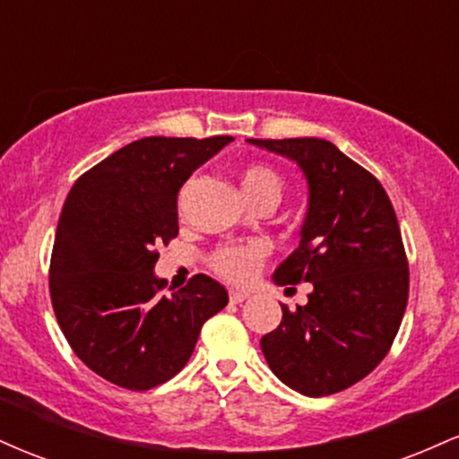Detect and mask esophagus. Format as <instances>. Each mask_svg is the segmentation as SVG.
Here are the masks:
<instances>
[{
    "label": "esophagus",
    "instance_id": "34e87169",
    "mask_svg": "<svg viewBox=\"0 0 459 459\" xmlns=\"http://www.w3.org/2000/svg\"><path fill=\"white\" fill-rule=\"evenodd\" d=\"M246 299H247V293L230 291V302H233V304H241V302H246Z\"/></svg>",
    "mask_w": 459,
    "mask_h": 459
}]
</instances>
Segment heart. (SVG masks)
<instances>
[{
    "instance_id": "heart-1",
    "label": "heart",
    "mask_w": 459,
    "mask_h": 459,
    "mask_svg": "<svg viewBox=\"0 0 459 459\" xmlns=\"http://www.w3.org/2000/svg\"><path fill=\"white\" fill-rule=\"evenodd\" d=\"M196 178H189V181L181 189V200H186L192 192ZM239 186L244 196L250 200L252 204H259L263 200H273L278 203L282 192V181L272 168L263 166V163H252L246 166L239 172ZM267 256V247L261 241H250V244H230L222 246L220 250H215L213 255V270L220 276L226 278L229 282L235 284H246L255 278L256 270Z\"/></svg>"
}]
</instances>
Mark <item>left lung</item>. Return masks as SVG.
Returning <instances> with one entry per match:
<instances>
[{"label": "left lung", "instance_id": "1", "mask_svg": "<svg viewBox=\"0 0 459 459\" xmlns=\"http://www.w3.org/2000/svg\"><path fill=\"white\" fill-rule=\"evenodd\" d=\"M247 142L296 161L308 183L299 246L273 282H310L313 291L307 307L281 304L263 356L293 391L339 393L380 365L402 325L410 273L397 215L380 181L328 140Z\"/></svg>", "mask_w": 459, "mask_h": 459}]
</instances>
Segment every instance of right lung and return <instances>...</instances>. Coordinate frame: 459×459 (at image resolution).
<instances>
[{
	"instance_id": "1",
	"label": "right lung",
	"mask_w": 459,
	"mask_h": 459,
	"mask_svg": "<svg viewBox=\"0 0 459 459\" xmlns=\"http://www.w3.org/2000/svg\"><path fill=\"white\" fill-rule=\"evenodd\" d=\"M230 140H135L68 192L51 255V304L79 360L116 386L149 391L177 376L204 321L229 304L204 273L163 296L152 270L157 246L178 235V189Z\"/></svg>"
}]
</instances>
